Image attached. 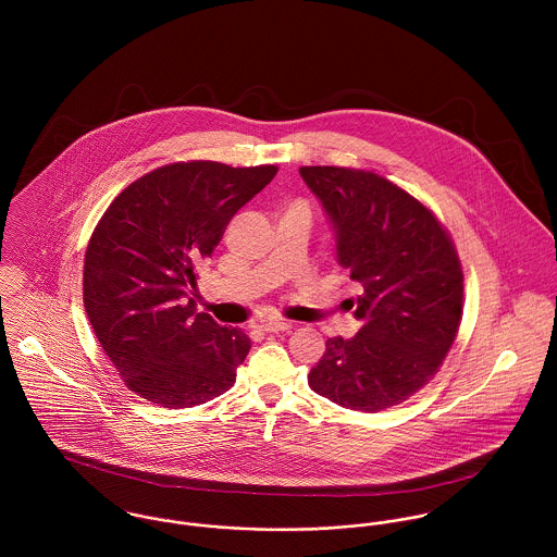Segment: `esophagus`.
<instances>
[{
	"instance_id": "34e87169",
	"label": "esophagus",
	"mask_w": 557,
	"mask_h": 557,
	"mask_svg": "<svg viewBox=\"0 0 557 557\" xmlns=\"http://www.w3.org/2000/svg\"><path fill=\"white\" fill-rule=\"evenodd\" d=\"M259 327H261L263 332H285V330L292 327V323L281 321V319H270V321H263Z\"/></svg>"
}]
</instances>
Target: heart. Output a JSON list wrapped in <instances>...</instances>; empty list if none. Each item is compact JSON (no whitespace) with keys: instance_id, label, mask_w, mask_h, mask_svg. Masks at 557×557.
<instances>
[{"instance_id":"b5f03b06","label":"heart","mask_w":557,"mask_h":557,"mask_svg":"<svg viewBox=\"0 0 557 557\" xmlns=\"http://www.w3.org/2000/svg\"><path fill=\"white\" fill-rule=\"evenodd\" d=\"M296 208H300V210H305V208H302V206H296ZM305 212H307V210H305Z\"/></svg>"}]
</instances>
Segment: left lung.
<instances>
[{
    "label": "left lung",
    "instance_id": "left-lung-1",
    "mask_svg": "<svg viewBox=\"0 0 557 557\" xmlns=\"http://www.w3.org/2000/svg\"><path fill=\"white\" fill-rule=\"evenodd\" d=\"M300 175L327 216L338 265L362 287L349 300L362 327L327 338L309 384L347 409L393 407L435 375L457 336L459 257L437 219L386 177L343 166Z\"/></svg>",
    "mask_w": 557,
    "mask_h": 557
}]
</instances>
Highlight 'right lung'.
I'll return each mask as SVG.
<instances>
[{
	"label": "right lung",
	"mask_w": 557,
	"mask_h": 557,
	"mask_svg": "<svg viewBox=\"0 0 557 557\" xmlns=\"http://www.w3.org/2000/svg\"><path fill=\"white\" fill-rule=\"evenodd\" d=\"M274 175V164L175 162L124 188L100 219L85 252V313L139 397L180 409L234 386L250 341L197 313V270Z\"/></svg>",
	"instance_id": "obj_1"
}]
</instances>
